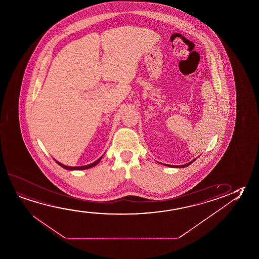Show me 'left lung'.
Segmentation results:
<instances>
[{"mask_svg":"<svg viewBox=\"0 0 259 259\" xmlns=\"http://www.w3.org/2000/svg\"><path fill=\"white\" fill-rule=\"evenodd\" d=\"M197 159V158H196ZM193 159L192 161H190V162H188V163L187 164H184V165H167V164H164V165H166V166H167V167H187V166H189L190 164L193 163L194 161H195V159Z\"/></svg>","mask_w":259,"mask_h":259,"instance_id":"1","label":"left lung"}]
</instances>
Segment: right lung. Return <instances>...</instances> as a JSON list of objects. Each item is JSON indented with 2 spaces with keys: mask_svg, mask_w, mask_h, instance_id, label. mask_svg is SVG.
Returning a JSON list of instances; mask_svg holds the SVG:
<instances>
[{
  "mask_svg": "<svg viewBox=\"0 0 259 259\" xmlns=\"http://www.w3.org/2000/svg\"><path fill=\"white\" fill-rule=\"evenodd\" d=\"M102 157H103V155L101 156L100 158H99V159H97V160L94 161V162H92V163L89 164V165H85V166H79V167H70V166H66V165H64V164H62L61 162H59L58 160H56V159H55V161H56V163L60 165L61 167L65 168V169H67V170H82V169H88V168H91V167L96 166V165L99 163L100 160H101Z\"/></svg>",
  "mask_w": 259,
  "mask_h": 259,
  "instance_id": "1",
  "label": "right lung"
}]
</instances>
